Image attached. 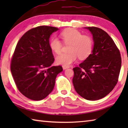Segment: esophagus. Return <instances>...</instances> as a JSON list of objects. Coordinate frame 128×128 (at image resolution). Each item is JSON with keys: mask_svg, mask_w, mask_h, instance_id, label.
I'll return each mask as SVG.
<instances>
[{"mask_svg": "<svg viewBox=\"0 0 128 128\" xmlns=\"http://www.w3.org/2000/svg\"><path fill=\"white\" fill-rule=\"evenodd\" d=\"M67 68H68V66H62V69H64V70H65V69H66Z\"/></svg>", "mask_w": 128, "mask_h": 128, "instance_id": "1", "label": "esophagus"}]
</instances>
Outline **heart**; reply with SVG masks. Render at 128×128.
<instances>
[{
	"mask_svg": "<svg viewBox=\"0 0 128 128\" xmlns=\"http://www.w3.org/2000/svg\"><path fill=\"white\" fill-rule=\"evenodd\" d=\"M60 35L66 44H70L69 48L70 52L57 56L56 61L58 64L69 66L76 61L78 58L81 60L85 59L92 53L93 40L91 36L83 35L78 30L72 28L64 30ZM50 47L56 54H60L62 44L59 38L54 36L50 41Z\"/></svg>",
	"mask_w": 128,
	"mask_h": 128,
	"instance_id": "1",
	"label": "heart"
}]
</instances>
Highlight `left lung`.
I'll list each match as a JSON object with an SVG mask.
<instances>
[{"mask_svg":"<svg viewBox=\"0 0 128 128\" xmlns=\"http://www.w3.org/2000/svg\"><path fill=\"white\" fill-rule=\"evenodd\" d=\"M84 28L92 33L94 46L92 54L73 68L72 81L80 96L96 100L106 96L116 86L121 58L114 41L106 32L96 27Z\"/></svg>","mask_w":128,"mask_h":128,"instance_id":"obj_1","label":"left lung"}]
</instances>
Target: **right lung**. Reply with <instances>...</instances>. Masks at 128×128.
<instances>
[{
  "instance_id": "1",
  "label": "right lung",
  "mask_w": 128,
  "mask_h": 128,
  "mask_svg": "<svg viewBox=\"0 0 128 128\" xmlns=\"http://www.w3.org/2000/svg\"><path fill=\"white\" fill-rule=\"evenodd\" d=\"M59 29L40 26L28 30L17 43L10 71L21 93L33 100L44 99L53 90L61 66H51L54 56L49 40Z\"/></svg>"
}]
</instances>
